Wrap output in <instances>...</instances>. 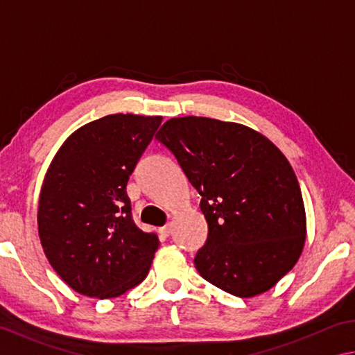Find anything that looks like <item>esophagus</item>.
Wrapping results in <instances>:
<instances>
[{
  "label": "esophagus",
  "instance_id": "esophagus-1",
  "mask_svg": "<svg viewBox=\"0 0 355 355\" xmlns=\"http://www.w3.org/2000/svg\"><path fill=\"white\" fill-rule=\"evenodd\" d=\"M161 235H164V236H169L171 233H172V225L171 224H167V225H164L163 228H161Z\"/></svg>",
  "mask_w": 355,
  "mask_h": 355
}]
</instances>
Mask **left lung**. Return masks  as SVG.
Masks as SVG:
<instances>
[{"label":"left lung","mask_w":355,"mask_h":355,"mask_svg":"<svg viewBox=\"0 0 355 355\" xmlns=\"http://www.w3.org/2000/svg\"><path fill=\"white\" fill-rule=\"evenodd\" d=\"M202 197L208 236L194 264L238 297L272 288L305 243L302 192L291 164L263 135L208 117L171 119L155 136Z\"/></svg>","instance_id":"left-lung-1"}]
</instances>
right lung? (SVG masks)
I'll return each instance as SVG.
<instances>
[{
    "instance_id": "1",
    "label": "right lung",
    "mask_w": 355,
    "mask_h": 355,
    "mask_svg": "<svg viewBox=\"0 0 355 355\" xmlns=\"http://www.w3.org/2000/svg\"><path fill=\"white\" fill-rule=\"evenodd\" d=\"M163 117L111 114L62 144L42 184L39 236L65 284L117 297L147 277L159 239L135 224L127 183Z\"/></svg>"
}]
</instances>
